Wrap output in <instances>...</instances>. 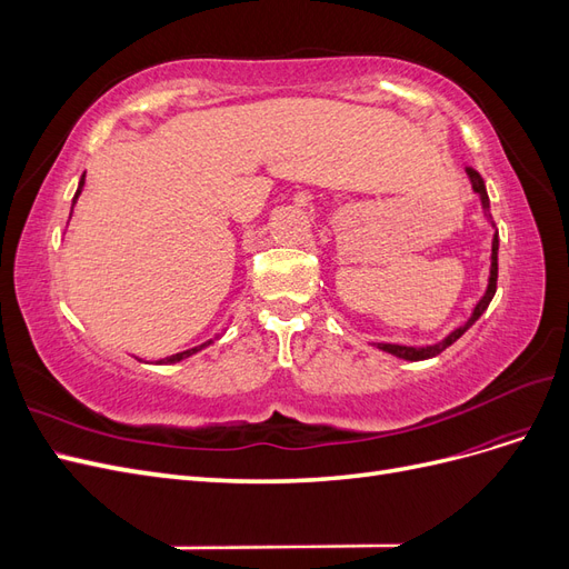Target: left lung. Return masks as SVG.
<instances>
[{
    "mask_svg": "<svg viewBox=\"0 0 569 569\" xmlns=\"http://www.w3.org/2000/svg\"><path fill=\"white\" fill-rule=\"evenodd\" d=\"M465 173H468V178H470V182H472L475 194H479V199H481V209H485L487 218L491 220V213H489V194H487L485 180H481V176L477 173L475 168H465ZM496 280H498V232L493 234V242H491V270H489V284H487L485 297H481V299H479V303L475 306V311H472V316H470V320H468V322L460 325L458 330H453L449 337L441 339L439 343H432V347H401V343H375V347L380 349V351H387V353L396 356V358H403V360H427V358H435V356H439L443 349H449L453 341H458L465 332H468L470 327L479 320V316L487 311L489 303H491V299H493V295H496Z\"/></svg>",
    "mask_w": 569,
    "mask_h": 569,
    "instance_id": "8db88e82",
    "label": "left lung"
}]
</instances>
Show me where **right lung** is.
Listing matches in <instances>:
<instances>
[{"instance_id": "obj_1", "label": "right lung", "mask_w": 569, "mask_h": 569, "mask_svg": "<svg viewBox=\"0 0 569 569\" xmlns=\"http://www.w3.org/2000/svg\"><path fill=\"white\" fill-rule=\"evenodd\" d=\"M82 187H84V176L80 178V182H78V192H76V197H73V203L78 201V197H80V192H82ZM71 213H73V209H71ZM218 339V337H216ZM216 339H209V341H203V343H199V347H194V349H187V351H180V353H173V356H168V358H161V360H157L159 366H170V363H180V360H184V358H189V356H194V353H199L201 349H206V347H211V343L216 341Z\"/></svg>"}]
</instances>
